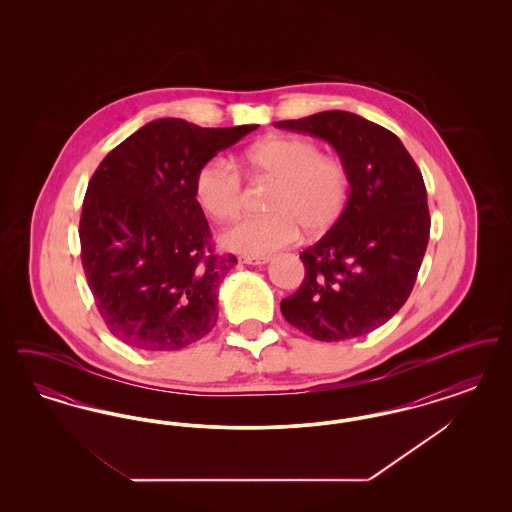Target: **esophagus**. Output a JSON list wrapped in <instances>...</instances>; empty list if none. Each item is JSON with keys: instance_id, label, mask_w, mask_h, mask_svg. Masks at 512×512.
<instances>
[{"instance_id": "34e87169", "label": "esophagus", "mask_w": 512, "mask_h": 512, "mask_svg": "<svg viewBox=\"0 0 512 512\" xmlns=\"http://www.w3.org/2000/svg\"><path fill=\"white\" fill-rule=\"evenodd\" d=\"M240 261L245 265H265L270 261V255H261V257H255V255H244L240 257Z\"/></svg>"}]
</instances>
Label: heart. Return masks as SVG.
<instances>
[{
  "label": "heart",
  "mask_w": 512,
  "mask_h": 512,
  "mask_svg": "<svg viewBox=\"0 0 512 512\" xmlns=\"http://www.w3.org/2000/svg\"><path fill=\"white\" fill-rule=\"evenodd\" d=\"M249 174L278 180L267 217H247L220 234V245L242 255H268L297 242L301 226L320 234L340 219L349 199V174L341 161L322 155L317 142L274 136L251 147L244 157ZM195 199L215 220L236 219L244 188L234 165L215 157L195 176Z\"/></svg>",
  "instance_id": "obj_1"
}]
</instances>
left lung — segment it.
<instances>
[{
  "label": "left lung",
  "instance_id": "left-lung-1",
  "mask_svg": "<svg viewBox=\"0 0 512 512\" xmlns=\"http://www.w3.org/2000/svg\"><path fill=\"white\" fill-rule=\"evenodd\" d=\"M276 126L326 140L349 174L340 219L299 255L305 278L280 311L315 340L366 336L405 305L426 253L430 213L420 169L393 132L355 113L322 111Z\"/></svg>",
  "mask_w": 512,
  "mask_h": 512
}]
</instances>
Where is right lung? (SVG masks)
Masks as SVG:
<instances>
[{"label": "right lung", "instance_id": "obj_1", "mask_svg": "<svg viewBox=\"0 0 512 512\" xmlns=\"http://www.w3.org/2000/svg\"><path fill=\"white\" fill-rule=\"evenodd\" d=\"M259 124L147 122L94 172L82 203V267L99 315L122 343L178 351L219 318V288L238 263L217 255L195 176Z\"/></svg>", "mask_w": 512, "mask_h": 512}]
</instances>
